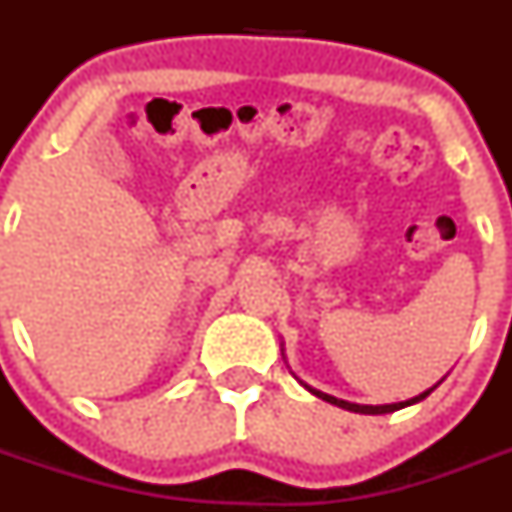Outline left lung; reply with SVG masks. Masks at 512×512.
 Segmentation results:
<instances>
[{
  "label": "left lung",
  "instance_id": "obj_1",
  "mask_svg": "<svg viewBox=\"0 0 512 512\" xmlns=\"http://www.w3.org/2000/svg\"><path fill=\"white\" fill-rule=\"evenodd\" d=\"M443 379H446V377H443ZM443 379H441V382H443ZM441 382L433 384L431 390H425V392H420V395L410 397V400H405V402H392V405H359V402L338 400V397H333V395H325V392L315 390V387H310V384H305V382H300V384H302V387H305L307 392H312V395L320 397V400L330 402V405H336V408L351 410V413H361V415H384V413H395V410H402V408H408V405H415V402L425 400V397L431 395V392L436 390V387H438V384H441Z\"/></svg>",
  "mask_w": 512,
  "mask_h": 512
}]
</instances>
